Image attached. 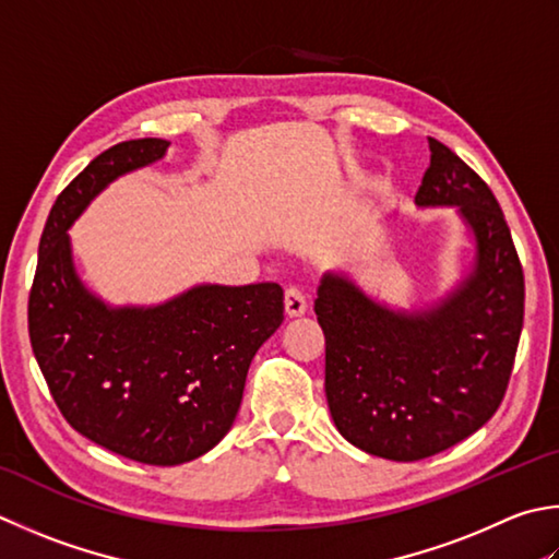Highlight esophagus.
I'll return each instance as SVG.
<instances>
[{"label": "esophagus", "mask_w": 559, "mask_h": 559, "mask_svg": "<svg viewBox=\"0 0 559 559\" xmlns=\"http://www.w3.org/2000/svg\"><path fill=\"white\" fill-rule=\"evenodd\" d=\"M286 314L290 317H300L305 314V310H308V295H305L302 288L298 286H288L286 288Z\"/></svg>", "instance_id": "34e87169"}]
</instances>
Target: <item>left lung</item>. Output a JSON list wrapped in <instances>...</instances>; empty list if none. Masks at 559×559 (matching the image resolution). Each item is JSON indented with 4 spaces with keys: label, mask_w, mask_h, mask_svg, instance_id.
I'll return each mask as SVG.
<instances>
[{
    "label": "left lung",
    "mask_w": 559,
    "mask_h": 559,
    "mask_svg": "<svg viewBox=\"0 0 559 559\" xmlns=\"http://www.w3.org/2000/svg\"><path fill=\"white\" fill-rule=\"evenodd\" d=\"M417 205H457L475 235V266L433 310L392 312L326 273L314 312L324 332V390L348 443L412 463L475 433L499 409L523 326V266L489 186L443 142Z\"/></svg>",
    "instance_id": "8db88e82"
}]
</instances>
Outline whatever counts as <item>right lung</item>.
<instances>
[{
  "label": "right lung",
  "mask_w": 559,
  "mask_h": 559,
  "mask_svg": "<svg viewBox=\"0 0 559 559\" xmlns=\"http://www.w3.org/2000/svg\"><path fill=\"white\" fill-rule=\"evenodd\" d=\"M169 140L118 142L50 207L28 295V336L74 431L130 461L179 465L233 426L251 358L283 322V288L199 286L157 308L111 310L82 286L68 227L116 177L164 157Z\"/></svg>",
  "instance_id": "obj_1"
}]
</instances>
